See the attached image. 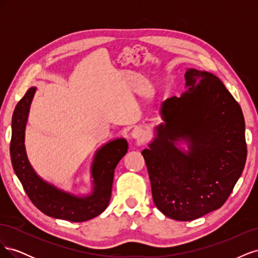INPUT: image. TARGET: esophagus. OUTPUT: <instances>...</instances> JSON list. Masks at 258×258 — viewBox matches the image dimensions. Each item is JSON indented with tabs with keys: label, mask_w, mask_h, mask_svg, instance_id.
I'll return each instance as SVG.
<instances>
[{
	"label": "esophagus",
	"mask_w": 258,
	"mask_h": 258,
	"mask_svg": "<svg viewBox=\"0 0 258 258\" xmlns=\"http://www.w3.org/2000/svg\"><path fill=\"white\" fill-rule=\"evenodd\" d=\"M143 137H144V131L141 128L136 127L135 129H132V131H131V138L132 139L137 140L138 142H141Z\"/></svg>",
	"instance_id": "1"
}]
</instances>
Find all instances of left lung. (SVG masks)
<instances>
[{
    "label": "left lung",
    "instance_id": "left-lung-1",
    "mask_svg": "<svg viewBox=\"0 0 258 258\" xmlns=\"http://www.w3.org/2000/svg\"><path fill=\"white\" fill-rule=\"evenodd\" d=\"M184 77L187 90L160 104L162 121L142 155L154 204L186 222L228 199L245 165L246 143L241 107L222 81L192 68Z\"/></svg>",
    "mask_w": 258,
    "mask_h": 258
}]
</instances>
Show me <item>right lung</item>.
<instances>
[{
    "mask_svg": "<svg viewBox=\"0 0 258 258\" xmlns=\"http://www.w3.org/2000/svg\"><path fill=\"white\" fill-rule=\"evenodd\" d=\"M36 89H28L13 114L11 159L15 173L33 205L44 214L74 223L91 220L108 206L115 168L128 152L127 140H111L96 151L90 167V192L79 196L45 181L29 161L25 145L28 116Z\"/></svg>",
    "mask_w": 258,
    "mask_h": 258,
    "instance_id": "obj_1",
    "label": "right lung"
}]
</instances>
